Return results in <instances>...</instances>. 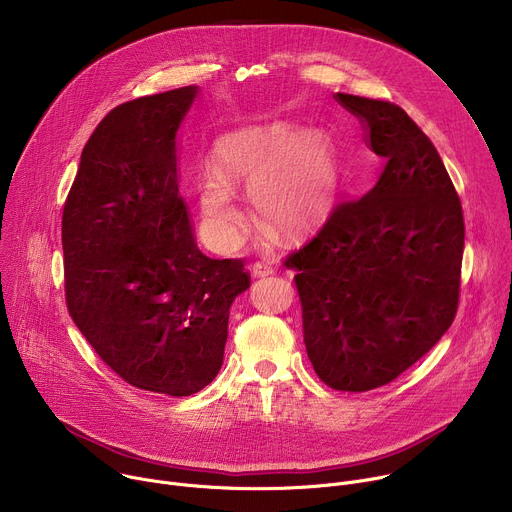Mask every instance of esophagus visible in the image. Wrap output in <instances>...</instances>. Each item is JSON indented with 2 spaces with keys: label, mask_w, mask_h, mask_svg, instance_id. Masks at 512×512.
Here are the masks:
<instances>
[{
  "label": "esophagus",
  "mask_w": 512,
  "mask_h": 512,
  "mask_svg": "<svg viewBox=\"0 0 512 512\" xmlns=\"http://www.w3.org/2000/svg\"><path fill=\"white\" fill-rule=\"evenodd\" d=\"M251 273L255 275V277H267V275H271L273 273V263L271 261H255V263H251Z\"/></svg>",
  "instance_id": "1"
}]
</instances>
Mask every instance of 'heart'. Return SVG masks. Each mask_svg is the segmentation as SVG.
Returning a JSON list of instances; mask_svg holds the SVG:
<instances>
[{
    "instance_id": "1",
    "label": "heart",
    "mask_w": 512,
    "mask_h": 512,
    "mask_svg": "<svg viewBox=\"0 0 512 512\" xmlns=\"http://www.w3.org/2000/svg\"><path fill=\"white\" fill-rule=\"evenodd\" d=\"M247 194L263 231L300 237L324 221L338 190V160L320 131H300L285 121L253 125L225 135L212 154V172L198 182L208 225L233 239L243 210L233 186Z\"/></svg>"
}]
</instances>
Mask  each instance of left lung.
Instances as JSON below:
<instances>
[{
	"mask_svg": "<svg viewBox=\"0 0 512 512\" xmlns=\"http://www.w3.org/2000/svg\"><path fill=\"white\" fill-rule=\"evenodd\" d=\"M385 160L375 186L336 204L283 261L294 275L304 342L322 383L362 393L395 381L452 326L464 216L429 137L395 103L338 93Z\"/></svg>",
	"mask_w": 512,
	"mask_h": 512,
	"instance_id": "left-lung-1",
	"label": "left lung"
}]
</instances>
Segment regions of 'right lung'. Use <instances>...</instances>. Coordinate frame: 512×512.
Wrapping results in <instances>:
<instances>
[{"label": "right lung", "mask_w": 512, "mask_h": 512, "mask_svg": "<svg viewBox=\"0 0 512 512\" xmlns=\"http://www.w3.org/2000/svg\"><path fill=\"white\" fill-rule=\"evenodd\" d=\"M196 87L127 101L89 137L62 210L70 318L125 383L172 397L221 371L243 259L194 243L178 194L176 131Z\"/></svg>", "instance_id": "obj_1"}]
</instances>
